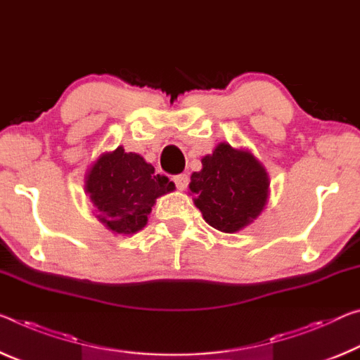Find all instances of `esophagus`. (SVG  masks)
Segmentation results:
<instances>
[{
    "label": "esophagus",
    "instance_id": "esophagus-1",
    "mask_svg": "<svg viewBox=\"0 0 360 360\" xmlns=\"http://www.w3.org/2000/svg\"><path fill=\"white\" fill-rule=\"evenodd\" d=\"M173 181H174V184L179 191H184L187 184H189V176H187V174H176Z\"/></svg>",
    "mask_w": 360,
    "mask_h": 360
}]
</instances>
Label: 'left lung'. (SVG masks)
<instances>
[{
	"instance_id": "1",
	"label": "left lung",
	"mask_w": 360,
	"mask_h": 360,
	"mask_svg": "<svg viewBox=\"0 0 360 360\" xmlns=\"http://www.w3.org/2000/svg\"><path fill=\"white\" fill-rule=\"evenodd\" d=\"M203 168L191 176L193 203L211 227L233 233L252 224L267 200L269 178L247 150L222 142L202 158Z\"/></svg>"
}]
</instances>
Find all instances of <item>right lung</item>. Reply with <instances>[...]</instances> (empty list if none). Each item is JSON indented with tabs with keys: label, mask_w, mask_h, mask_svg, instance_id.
<instances>
[{
	"label": "right lung",
	"mask_w": 360,
	"mask_h": 360,
	"mask_svg": "<svg viewBox=\"0 0 360 360\" xmlns=\"http://www.w3.org/2000/svg\"><path fill=\"white\" fill-rule=\"evenodd\" d=\"M84 189L96 207V218L115 233H134L147 224L158 197L174 191V182L155 174L138 153L118 147L101 155L86 174Z\"/></svg>",
	"instance_id": "right-lung-1"
}]
</instances>
